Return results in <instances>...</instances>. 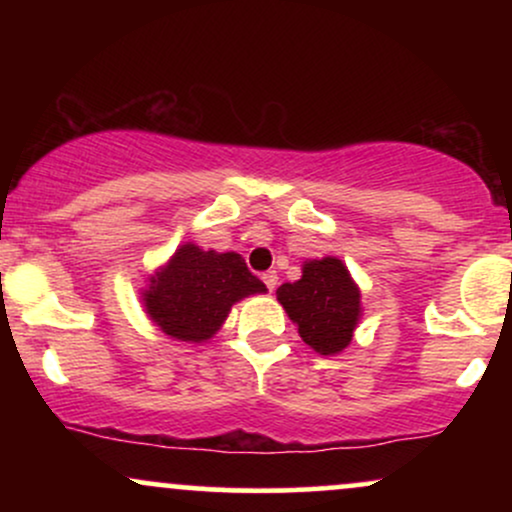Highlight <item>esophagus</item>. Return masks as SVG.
Segmentation results:
<instances>
[{
    "mask_svg": "<svg viewBox=\"0 0 512 512\" xmlns=\"http://www.w3.org/2000/svg\"><path fill=\"white\" fill-rule=\"evenodd\" d=\"M262 281H264V286H267L269 291H274L276 289V281H279V276H276V272H264L262 274Z\"/></svg>",
    "mask_w": 512,
    "mask_h": 512,
    "instance_id": "obj_1",
    "label": "esophagus"
}]
</instances>
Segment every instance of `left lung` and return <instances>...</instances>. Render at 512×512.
I'll list each match as a JSON object with an SVG mask.
<instances>
[{
	"mask_svg": "<svg viewBox=\"0 0 512 512\" xmlns=\"http://www.w3.org/2000/svg\"><path fill=\"white\" fill-rule=\"evenodd\" d=\"M276 301L320 356L342 354L363 315L361 289L339 257L305 260L301 279L281 284Z\"/></svg>",
	"mask_w": 512,
	"mask_h": 512,
	"instance_id": "1",
	"label": "left lung"
}]
</instances>
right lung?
I'll return each mask as SVG.
<instances>
[{"label":"right lung","mask_w":512,"mask_h":512,"mask_svg":"<svg viewBox=\"0 0 512 512\" xmlns=\"http://www.w3.org/2000/svg\"><path fill=\"white\" fill-rule=\"evenodd\" d=\"M142 303L151 322L175 342H209L238 301L267 293L238 252L180 245L166 264L149 274Z\"/></svg>","instance_id":"1"}]
</instances>
